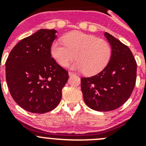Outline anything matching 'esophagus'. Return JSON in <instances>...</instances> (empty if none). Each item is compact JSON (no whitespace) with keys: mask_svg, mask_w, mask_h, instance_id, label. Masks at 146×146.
<instances>
[{"mask_svg":"<svg viewBox=\"0 0 146 146\" xmlns=\"http://www.w3.org/2000/svg\"><path fill=\"white\" fill-rule=\"evenodd\" d=\"M75 73L74 72H69V76H72V75H75Z\"/></svg>","mask_w":146,"mask_h":146,"instance_id":"esophagus-1","label":"esophagus"}]
</instances>
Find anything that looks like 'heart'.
<instances>
[{
    "label": "heart",
    "instance_id": "1",
    "mask_svg": "<svg viewBox=\"0 0 146 146\" xmlns=\"http://www.w3.org/2000/svg\"><path fill=\"white\" fill-rule=\"evenodd\" d=\"M63 42H53L50 48L52 58L62 67H66L76 58L72 69L94 75L107 66L111 58L109 42L94 35L72 31L63 37Z\"/></svg>",
    "mask_w": 146,
    "mask_h": 146
}]
</instances>
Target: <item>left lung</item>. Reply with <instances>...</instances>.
Instances as JSON below:
<instances>
[{
  "mask_svg": "<svg viewBox=\"0 0 146 146\" xmlns=\"http://www.w3.org/2000/svg\"><path fill=\"white\" fill-rule=\"evenodd\" d=\"M112 48L107 66L99 74L81 78L85 103L96 111H111L124 104L135 86L137 63L126 45L105 32Z\"/></svg>",
  "mask_w": 146,
  "mask_h": 146,
  "instance_id": "left-lung-1",
  "label": "left lung"
}]
</instances>
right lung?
<instances>
[{
  "label": "right lung",
  "instance_id": "obj_1",
  "mask_svg": "<svg viewBox=\"0 0 146 146\" xmlns=\"http://www.w3.org/2000/svg\"><path fill=\"white\" fill-rule=\"evenodd\" d=\"M55 30L41 29L15 45L6 62V80L11 96L23 109L45 113L55 109L69 79L51 57Z\"/></svg>",
  "mask_w": 146,
  "mask_h": 146
}]
</instances>
